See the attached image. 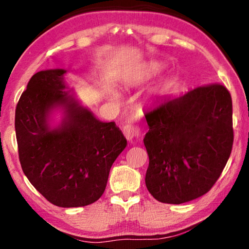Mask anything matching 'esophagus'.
<instances>
[{"label": "esophagus", "instance_id": "obj_1", "mask_svg": "<svg viewBox=\"0 0 249 249\" xmlns=\"http://www.w3.org/2000/svg\"><path fill=\"white\" fill-rule=\"evenodd\" d=\"M123 133L125 135L126 140L133 141L141 135V129L138 126H135L133 124H126L123 127Z\"/></svg>", "mask_w": 249, "mask_h": 249}]
</instances>
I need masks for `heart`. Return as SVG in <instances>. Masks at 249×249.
I'll use <instances>...</instances> for the list:
<instances>
[{"label":"heart","instance_id":"b5f03b06","mask_svg":"<svg viewBox=\"0 0 249 249\" xmlns=\"http://www.w3.org/2000/svg\"><path fill=\"white\" fill-rule=\"evenodd\" d=\"M157 68H158V67L156 66V65L153 66V69H157ZM111 95H112L114 99L119 98V92H117L115 89H112V90H111Z\"/></svg>","mask_w":249,"mask_h":249}]
</instances>
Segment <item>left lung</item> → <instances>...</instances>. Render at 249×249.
<instances>
[{"instance_id": "8db88e82", "label": "left lung", "mask_w": 249, "mask_h": 249, "mask_svg": "<svg viewBox=\"0 0 249 249\" xmlns=\"http://www.w3.org/2000/svg\"><path fill=\"white\" fill-rule=\"evenodd\" d=\"M146 187L162 203L181 204L210 191L233 147V107L220 83L168 96L145 114Z\"/></svg>"}]
</instances>
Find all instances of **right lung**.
<instances>
[{"mask_svg": "<svg viewBox=\"0 0 249 249\" xmlns=\"http://www.w3.org/2000/svg\"><path fill=\"white\" fill-rule=\"evenodd\" d=\"M65 69L33 75L15 111L18 157L25 176L50 203L78 208L98 201L109 169L127 145L114 122H101L66 90ZM64 111L52 128L53 109Z\"/></svg>", "mask_w": 249, "mask_h": 249, "instance_id": "obj_1", "label": "right lung"}]
</instances>
